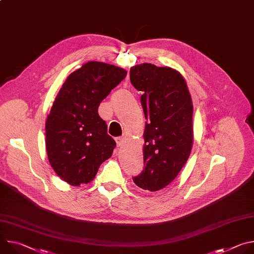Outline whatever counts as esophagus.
I'll return each instance as SVG.
<instances>
[{
	"mask_svg": "<svg viewBox=\"0 0 254 254\" xmlns=\"http://www.w3.org/2000/svg\"><path fill=\"white\" fill-rule=\"evenodd\" d=\"M127 135H122L121 137H119V138H117V141H118V144H119V147H123V146H125L126 144V142L127 141Z\"/></svg>",
	"mask_w": 254,
	"mask_h": 254,
	"instance_id": "1",
	"label": "esophagus"
}]
</instances>
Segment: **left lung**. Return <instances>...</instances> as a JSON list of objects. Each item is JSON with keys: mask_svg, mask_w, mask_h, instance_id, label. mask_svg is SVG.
<instances>
[{"mask_svg": "<svg viewBox=\"0 0 254 254\" xmlns=\"http://www.w3.org/2000/svg\"><path fill=\"white\" fill-rule=\"evenodd\" d=\"M130 82L141 91L146 118L143 165L134 184L151 192L170 185L189 159L193 147V104L187 83L176 69L151 63L132 66Z\"/></svg>", "mask_w": 254, "mask_h": 254, "instance_id": "obj_1", "label": "left lung"}]
</instances>
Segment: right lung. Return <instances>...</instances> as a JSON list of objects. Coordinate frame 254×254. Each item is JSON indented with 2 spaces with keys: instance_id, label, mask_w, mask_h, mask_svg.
I'll use <instances>...</instances> for the list:
<instances>
[{
  "instance_id": "right-lung-1",
  "label": "right lung",
  "mask_w": 254,
  "mask_h": 254,
  "mask_svg": "<svg viewBox=\"0 0 254 254\" xmlns=\"http://www.w3.org/2000/svg\"><path fill=\"white\" fill-rule=\"evenodd\" d=\"M126 76L124 68L89 61L60 88L46 120L45 142L51 167L69 185L90 183L112 157L117 143L107 134L98 106Z\"/></svg>"
}]
</instances>
